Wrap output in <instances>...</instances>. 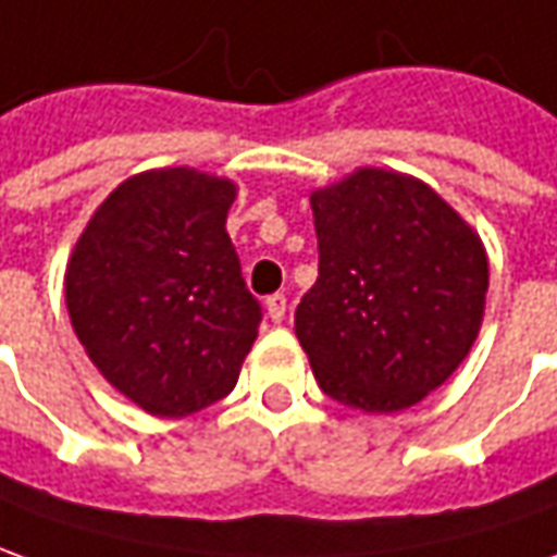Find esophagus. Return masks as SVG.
Here are the masks:
<instances>
[{"mask_svg": "<svg viewBox=\"0 0 557 557\" xmlns=\"http://www.w3.org/2000/svg\"><path fill=\"white\" fill-rule=\"evenodd\" d=\"M264 308H268V317H271V323H283V317H286V295L274 293L264 298Z\"/></svg>", "mask_w": 557, "mask_h": 557, "instance_id": "esophagus-1", "label": "esophagus"}]
</instances>
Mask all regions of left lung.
I'll list each match as a JSON object with an SVG mask.
<instances>
[{"instance_id": "left-lung-1", "label": "left lung", "mask_w": 557, "mask_h": 557, "mask_svg": "<svg viewBox=\"0 0 557 557\" xmlns=\"http://www.w3.org/2000/svg\"><path fill=\"white\" fill-rule=\"evenodd\" d=\"M320 277L295 335L320 389L389 414L442 387L475 342L487 293L479 234L430 185L362 168L310 195Z\"/></svg>"}]
</instances>
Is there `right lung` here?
Wrapping results in <instances>:
<instances>
[{"label":"right lung","instance_id":"1","mask_svg":"<svg viewBox=\"0 0 557 557\" xmlns=\"http://www.w3.org/2000/svg\"><path fill=\"white\" fill-rule=\"evenodd\" d=\"M237 188L191 168L136 173L90 215L66 308L106 381L158 418L228 396L259 335L225 219Z\"/></svg>","mask_w":557,"mask_h":557}]
</instances>
